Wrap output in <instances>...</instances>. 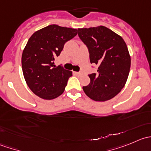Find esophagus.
I'll return each mask as SVG.
<instances>
[{
    "instance_id": "esophagus-1",
    "label": "esophagus",
    "mask_w": 151,
    "mask_h": 151,
    "mask_svg": "<svg viewBox=\"0 0 151 151\" xmlns=\"http://www.w3.org/2000/svg\"><path fill=\"white\" fill-rule=\"evenodd\" d=\"M74 74H76L77 76L81 75V73H80V72H76V71H74Z\"/></svg>"
}]
</instances>
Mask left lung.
Masks as SVG:
<instances>
[{
    "mask_svg": "<svg viewBox=\"0 0 151 151\" xmlns=\"http://www.w3.org/2000/svg\"><path fill=\"white\" fill-rule=\"evenodd\" d=\"M78 36L88 47L91 63L98 65L97 73L89 74L91 83L83 86L94 101H104L122 90L129 77L131 57L121 36L104 26L78 28Z\"/></svg>",
    "mask_w": 151,
    "mask_h": 151,
    "instance_id": "1",
    "label": "left lung"
}]
</instances>
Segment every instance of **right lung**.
<instances>
[{"label": "right lung", "mask_w": 151, "mask_h": 151, "mask_svg": "<svg viewBox=\"0 0 151 151\" xmlns=\"http://www.w3.org/2000/svg\"><path fill=\"white\" fill-rule=\"evenodd\" d=\"M77 34V29L50 25L35 32L28 39L22 55L25 82L32 92L44 99H53L64 91L72 72L55 67L65 43Z\"/></svg>", "instance_id": "1"}]
</instances>
